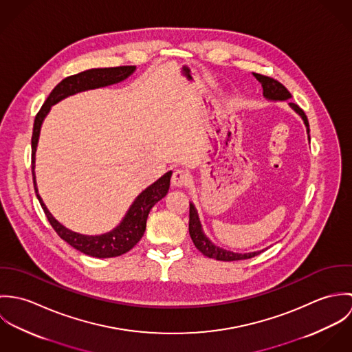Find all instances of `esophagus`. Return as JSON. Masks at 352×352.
I'll list each match as a JSON object with an SVG mask.
<instances>
[{"mask_svg": "<svg viewBox=\"0 0 352 352\" xmlns=\"http://www.w3.org/2000/svg\"><path fill=\"white\" fill-rule=\"evenodd\" d=\"M188 173L184 169H175L172 175V186L175 187H183L188 183Z\"/></svg>", "mask_w": 352, "mask_h": 352, "instance_id": "1", "label": "esophagus"}]
</instances>
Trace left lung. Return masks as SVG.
Returning <instances> with one entry per match:
<instances>
[{
    "mask_svg": "<svg viewBox=\"0 0 352 352\" xmlns=\"http://www.w3.org/2000/svg\"><path fill=\"white\" fill-rule=\"evenodd\" d=\"M253 76L256 77V80L261 84L263 87V95L267 100L272 101H285L292 99V94L286 89L285 85H282L279 81L271 78V77H267V76H263V74H257V73H253ZM289 105L300 115L306 126V131L309 134V122H307V118L305 115V112L302 111L301 108L294 104V102H289ZM307 138L310 140V135H307ZM190 236L195 244V247L199 250V251L210 257V258H217V260H222V261H234V260H245V258H251L254 257L257 254H260L263 251L257 252H250V253H236V252L226 251V250H222L219 247H217L215 244H212L207 237L206 234L203 233V229H201V221H199V215H198V211L194 206L192 201H190Z\"/></svg>",
    "mask_w": 352,
    "mask_h": 352,
    "instance_id": "left-lung-1",
    "label": "left lung"
}]
</instances>
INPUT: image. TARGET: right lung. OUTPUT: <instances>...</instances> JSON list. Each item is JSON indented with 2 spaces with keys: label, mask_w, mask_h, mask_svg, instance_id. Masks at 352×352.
I'll return each instance as SVG.
<instances>
[{
  "label": "right lung",
  "mask_w": 352,
  "mask_h": 352,
  "mask_svg": "<svg viewBox=\"0 0 352 352\" xmlns=\"http://www.w3.org/2000/svg\"><path fill=\"white\" fill-rule=\"evenodd\" d=\"M134 72H135V66H118V67L89 69L78 74L66 77L51 91L47 100L45 101L41 111L36 113L35 122H34L31 145H32V177H34V187H35L36 197L56 234L77 251L94 257H116L133 250L137 245V243L142 239L145 233L146 221H148V215L151 212V207L168 194L172 170L166 172L164 176H161L157 182H154L145 191H142L137 197V199L130 206L123 221L113 230L100 236L80 234L69 230L62 223H59L51 215L49 208L46 207V204L43 203L38 192L34 169H35V153H36L38 141H39L41 127L46 115L50 111L51 105L56 104L58 101L67 96L76 95L78 92L118 84L126 80L127 77H130Z\"/></svg>",
  "instance_id": "1"
}]
</instances>
